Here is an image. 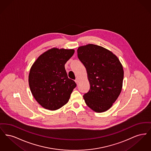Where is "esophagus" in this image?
Here are the masks:
<instances>
[{
	"mask_svg": "<svg viewBox=\"0 0 151 151\" xmlns=\"http://www.w3.org/2000/svg\"><path fill=\"white\" fill-rule=\"evenodd\" d=\"M75 82H76V83L77 84H78L79 83V79L78 78H76V80H75Z\"/></svg>",
	"mask_w": 151,
	"mask_h": 151,
	"instance_id": "1",
	"label": "esophagus"
}]
</instances>
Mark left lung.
<instances>
[{"label": "left lung", "instance_id": "1", "mask_svg": "<svg viewBox=\"0 0 151 151\" xmlns=\"http://www.w3.org/2000/svg\"><path fill=\"white\" fill-rule=\"evenodd\" d=\"M78 57L86 68L89 91L83 96L86 105L102 113L111 108L121 92L124 71L111 51L94 44L79 46Z\"/></svg>", "mask_w": 151, "mask_h": 151}]
</instances>
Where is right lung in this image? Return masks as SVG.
<instances>
[{"mask_svg": "<svg viewBox=\"0 0 151 151\" xmlns=\"http://www.w3.org/2000/svg\"><path fill=\"white\" fill-rule=\"evenodd\" d=\"M74 52V49L52 47L40 55L32 65L29 87L42 108L56 110L69 101L76 84L68 78L65 65Z\"/></svg>", "mask_w": 151, "mask_h": 151, "instance_id": "obj_1", "label": "right lung"}]
</instances>
